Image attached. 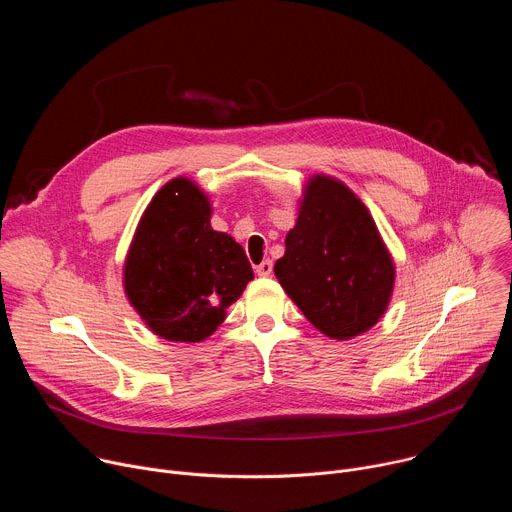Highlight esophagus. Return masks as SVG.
<instances>
[{
    "mask_svg": "<svg viewBox=\"0 0 512 512\" xmlns=\"http://www.w3.org/2000/svg\"><path fill=\"white\" fill-rule=\"evenodd\" d=\"M271 271H273V261H271V259H265L263 263H259V265L255 267V273H257L259 277H267V275H271Z\"/></svg>",
    "mask_w": 512,
    "mask_h": 512,
    "instance_id": "esophagus-1",
    "label": "esophagus"
}]
</instances>
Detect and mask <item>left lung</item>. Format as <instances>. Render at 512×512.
<instances>
[{"label": "left lung", "mask_w": 512, "mask_h": 512, "mask_svg": "<svg viewBox=\"0 0 512 512\" xmlns=\"http://www.w3.org/2000/svg\"><path fill=\"white\" fill-rule=\"evenodd\" d=\"M273 271L304 316L334 340L371 330L395 285V263L369 208L322 174L306 184L296 227Z\"/></svg>", "instance_id": "1"}]
</instances>
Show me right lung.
Wrapping results in <instances>:
<instances>
[{
  "label": "right lung",
  "instance_id": "1",
  "mask_svg": "<svg viewBox=\"0 0 512 512\" xmlns=\"http://www.w3.org/2000/svg\"><path fill=\"white\" fill-rule=\"evenodd\" d=\"M210 212L208 196L192 180H170L145 208L125 259L129 304L172 342L208 338L253 279L243 247L212 231Z\"/></svg>",
  "mask_w": 512,
  "mask_h": 512
}]
</instances>
